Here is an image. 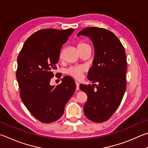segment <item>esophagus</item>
Segmentation results:
<instances>
[{
  "label": "esophagus",
  "instance_id": "obj_1",
  "mask_svg": "<svg viewBox=\"0 0 148 148\" xmlns=\"http://www.w3.org/2000/svg\"><path fill=\"white\" fill-rule=\"evenodd\" d=\"M76 83V90H78L79 89V84L77 82H75Z\"/></svg>",
  "mask_w": 148,
  "mask_h": 148
}]
</instances>
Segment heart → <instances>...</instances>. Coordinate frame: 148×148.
<instances>
[{
  "instance_id": "heart-1",
  "label": "heart",
  "mask_w": 148,
  "mask_h": 148,
  "mask_svg": "<svg viewBox=\"0 0 148 148\" xmlns=\"http://www.w3.org/2000/svg\"><path fill=\"white\" fill-rule=\"evenodd\" d=\"M87 47H90V45L86 43L85 42H79L78 44H77V48L78 50H82L83 48H85ZM60 58L62 56V52H60ZM85 67L83 66H71L69 67V68L66 71V73L67 74L70 75L72 77H74V78L79 79L82 77L83 73L85 71Z\"/></svg>"
}]
</instances>
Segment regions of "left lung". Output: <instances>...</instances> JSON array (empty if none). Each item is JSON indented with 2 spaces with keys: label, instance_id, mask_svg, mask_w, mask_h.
Here are the masks:
<instances>
[{
  "label": "left lung",
  "instance_id": "obj_1",
  "mask_svg": "<svg viewBox=\"0 0 148 148\" xmlns=\"http://www.w3.org/2000/svg\"><path fill=\"white\" fill-rule=\"evenodd\" d=\"M80 36L88 37L93 43L95 58L87 77L92 83H99L96 90L90 85H79L80 89L88 96L83 111L88 119L103 122L116 111L124 95L125 52L119 38L108 29L85 28L77 34V37Z\"/></svg>",
  "mask_w": 148,
  "mask_h": 148
}]
</instances>
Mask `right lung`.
I'll use <instances>...</instances> for the list:
<instances>
[{"mask_svg":"<svg viewBox=\"0 0 148 148\" xmlns=\"http://www.w3.org/2000/svg\"><path fill=\"white\" fill-rule=\"evenodd\" d=\"M74 31L73 28L37 31L25 41L17 58L16 77L21 98L29 112L42 123L60 119L76 90L74 81L69 77H64L57 86L50 85L61 48Z\"/></svg>","mask_w":148,"mask_h":148,"instance_id":"1","label":"right lung"}]
</instances>
